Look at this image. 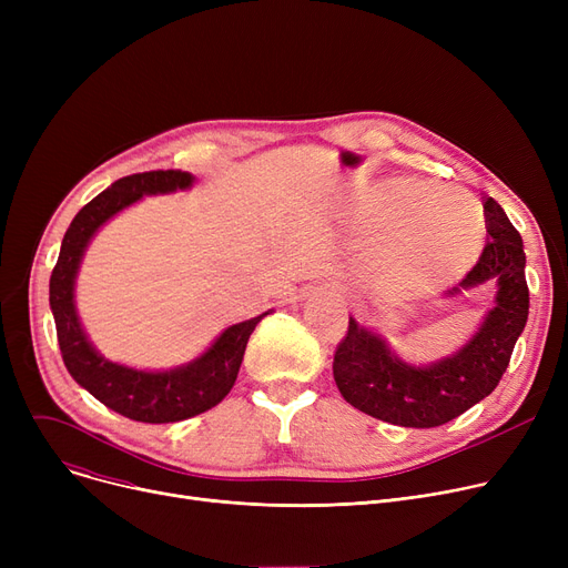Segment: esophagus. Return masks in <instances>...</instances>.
<instances>
[{"label":"esophagus","instance_id":"esophagus-1","mask_svg":"<svg viewBox=\"0 0 568 568\" xmlns=\"http://www.w3.org/2000/svg\"><path fill=\"white\" fill-rule=\"evenodd\" d=\"M329 294H334V296H338V294H336V290H329Z\"/></svg>","mask_w":568,"mask_h":568}]
</instances>
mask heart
I'll return each instance as SVG.
<instances>
[{"label":"heart","mask_w":568,"mask_h":568,"mask_svg":"<svg viewBox=\"0 0 568 568\" xmlns=\"http://www.w3.org/2000/svg\"><path fill=\"white\" fill-rule=\"evenodd\" d=\"M424 191L416 182H398L356 209V223L368 236H384L397 227L384 242V264L394 285L403 290L456 278L484 248L479 206L465 191L435 189L412 207Z\"/></svg>","instance_id":"b5f03b06"}]
</instances>
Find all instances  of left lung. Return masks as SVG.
Returning a JSON list of instances; mask_svg holds the SVG:
<instances>
[{
	"label": "left lung",
	"mask_w": 568,
	"mask_h": 568,
	"mask_svg": "<svg viewBox=\"0 0 568 568\" xmlns=\"http://www.w3.org/2000/svg\"><path fill=\"white\" fill-rule=\"evenodd\" d=\"M484 216L488 242L460 281V287H471L497 278V304L479 334L452 359L412 368L349 317L334 354V379L349 405L386 424L435 428L495 392L525 329L529 287L520 232L493 197L484 200Z\"/></svg>",
	"instance_id": "1"
}]
</instances>
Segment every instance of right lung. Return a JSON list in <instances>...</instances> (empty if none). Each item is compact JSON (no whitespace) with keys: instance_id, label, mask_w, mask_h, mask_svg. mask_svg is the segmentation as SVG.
Returning a JSON list of instances; mask_svg holds the SVG:
<instances>
[{"instance_id":"obj_1","label":"right lung","mask_w":568,"mask_h":568,"mask_svg":"<svg viewBox=\"0 0 568 568\" xmlns=\"http://www.w3.org/2000/svg\"><path fill=\"white\" fill-rule=\"evenodd\" d=\"M191 184L193 176L182 170H152L116 179L71 221L50 276V308L67 371L105 407L142 424L182 422L216 407L234 386L257 322L268 315L262 313L230 326L200 359L170 373H142L110 364L89 345L73 304V281L87 242L119 209L142 195L189 189Z\"/></svg>"}]
</instances>
